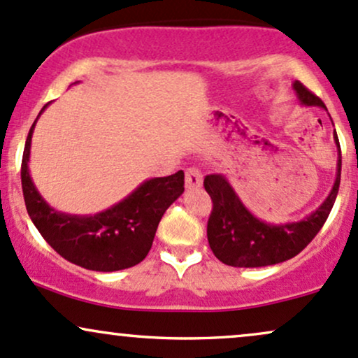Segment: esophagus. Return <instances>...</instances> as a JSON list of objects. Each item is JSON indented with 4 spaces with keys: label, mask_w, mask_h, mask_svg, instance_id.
<instances>
[{
    "label": "esophagus",
    "mask_w": 358,
    "mask_h": 358,
    "mask_svg": "<svg viewBox=\"0 0 358 358\" xmlns=\"http://www.w3.org/2000/svg\"><path fill=\"white\" fill-rule=\"evenodd\" d=\"M185 183H187L188 188L202 187V173H200L199 168H187V171H185Z\"/></svg>",
    "instance_id": "esophagus-1"
}]
</instances>
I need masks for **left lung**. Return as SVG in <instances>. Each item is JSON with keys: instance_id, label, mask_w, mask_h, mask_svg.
<instances>
[{"instance_id": "8db88e82", "label": "left lung", "mask_w": 358, "mask_h": 358, "mask_svg": "<svg viewBox=\"0 0 358 358\" xmlns=\"http://www.w3.org/2000/svg\"><path fill=\"white\" fill-rule=\"evenodd\" d=\"M293 89L296 90L301 104L327 109L323 101L299 80L294 82ZM335 143L338 148V165L334 188L315 212L299 222L274 225L259 220L241 202L224 175L213 173L205 176L203 187L213 203L207 224V237L215 257L234 268H262L285 262L301 252L327 222L338 193L342 151L336 133Z\"/></svg>"}]
</instances>
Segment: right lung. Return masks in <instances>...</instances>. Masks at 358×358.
Listing matches in <instances>:
<instances>
[{
  "label": "right lung",
  "mask_w": 358,
  "mask_h": 358,
  "mask_svg": "<svg viewBox=\"0 0 358 358\" xmlns=\"http://www.w3.org/2000/svg\"><path fill=\"white\" fill-rule=\"evenodd\" d=\"M35 122L24 143L22 188L28 215L43 239L62 257L90 271L110 273L139 264L153 245L163 213L185 190L183 171L146 180L124 200L96 215L57 212L42 199L28 170Z\"/></svg>",
  "instance_id": "add662e5"
}]
</instances>
